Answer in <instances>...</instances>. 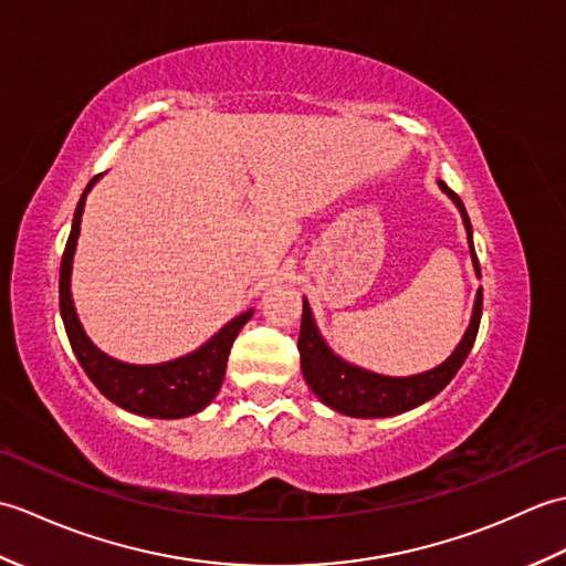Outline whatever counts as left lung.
I'll use <instances>...</instances> for the list:
<instances>
[{"mask_svg": "<svg viewBox=\"0 0 566 566\" xmlns=\"http://www.w3.org/2000/svg\"><path fill=\"white\" fill-rule=\"evenodd\" d=\"M438 185L462 213L474 270L479 276H482V272H479L476 252H474L472 223H469L464 203L448 185L442 182V179H438ZM479 321H482V290L476 292L472 321H469V328L464 331V338L442 365L411 377H384V375H377V371L345 363L343 357L335 355L326 345V340L321 338L314 314H311V306L304 298L302 331H298V355H302L304 379L311 387V391L338 413L353 416V418H389V416L406 413L411 411V408L430 401L432 396H438L452 381L457 369L464 365V359L476 340Z\"/></svg>", "mask_w": 566, "mask_h": 566, "instance_id": "left-lung-1", "label": "left lung"}]
</instances>
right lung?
Here are the masks:
<instances>
[{
    "label": "right lung",
    "instance_id": "obj_1",
    "mask_svg": "<svg viewBox=\"0 0 566 566\" xmlns=\"http://www.w3.org/2000/svg\"><path fill=\"white\" fill-rule=\"evenodd\" d=\"M99 177L102 175L94 177L87 189L82 191L75 209V219H72L67 245L63 252V262H60V316H63L72 353H75L82 369L87 371V377L94 381V387L116 406L126 408V411L148 418L195 416L203 411V408L213 401V396L219 394L226 377L228 353H231L240 328L250 321L252 308L235 316L233 321H228L211 340L199 347V350L170 359V363L128 365L122 363V359L104 355L99 347L87 338V333H84L70 294L72 255H75L77 248L84 199H87L90 189Z\"/></svg>",
    "mask_w": 566,
    "mask_h": 566
}]
</instances>
